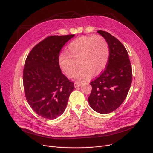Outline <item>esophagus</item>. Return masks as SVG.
Segmentation results:
<instances>
[{"mask_svg": "<svg viewBox=\"0 0 153 153\" xmlns=\"http://www.w3.org/2000/svg\"><path fill=\"white\" fill-rule=\"evenodd\" d=\"M81 85H82V84L80 83V82H75L74 83V87L76 88V87H80Z\"/></svg>", "mask_w": 153, "mask_h": 153, "instance_id": "obj_1", "label": "esophagus"}]
</instances>
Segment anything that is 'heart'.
I'll return each instance as SVG.
<instances>
[{
  "label": "heart",
  "mask_w": 153,
  "mask_h": 153,
  "mask_svg": "<svg viewBox=\"0 0 153 153\" xmlns=\"http://www.w3.org/2000/svg\"><path fill=\"white\" fill-rule=\"evenodd\" d=\"M67 53H61L59 66L69 77L75 74L79 81L88 79L91 75L100 74L108 62L109 50L106 40L100 35L83 36L71 41L67 47Z\"/></svg>",
  "instance_id": "obj_1"
}]
</instances>
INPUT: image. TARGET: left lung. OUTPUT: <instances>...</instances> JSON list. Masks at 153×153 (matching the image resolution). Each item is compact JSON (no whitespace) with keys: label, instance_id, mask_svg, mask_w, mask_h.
I'll return each mask as SVG.
<instances>
[{"label":"left lung","instance_id":"obj_1","mask_svg":"<svg viewBox=\"0 0 153 153\" xmlns=\"http://www.w3.org/2000/svg\"><path fill=\"white\" fill-rule=\"evenodd\" d=\"M108 42L109 56L105 69L91 81L92 87L88 98L94 111L107 114L115 111L124 102L132 80V69L125 47L113 36L98 30Z\"/></svg>","mask_w":153,"mask_h":153}]
</instances>
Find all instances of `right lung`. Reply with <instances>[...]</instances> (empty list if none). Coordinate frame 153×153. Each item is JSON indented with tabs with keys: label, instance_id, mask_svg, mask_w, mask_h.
Instances as JSON below:
<instances>
[{
	"label": "right lung",
	"instance_id": "right-lung-1",
	"mask_svg": "<svg viewBox=\"0 0 153 153\" xmlns=\"http://www.w3.org/2000/svg\"><path fill=\"white\" fill-rule=\"evenodd\" d=\"M74 34L50 36L35 45L24 66L23 80L26 100L39 116L54 119L65 110L74 83L61 71L62 48Z\"/></svg>",
	"mask_w": 153,
	"mask_h": 153
}]
</instances>
